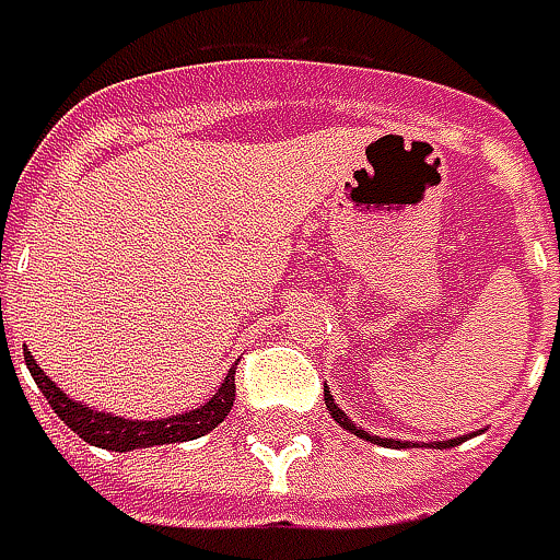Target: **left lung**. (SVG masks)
Here are the masks:
<instances>
[{
	"mask_svg": "<svg viewBox=\"0 0 560 560\" xmlns=\"http://www.w3.org/2000/svg\"><path fill=\"white\" fill-rule=\"evenodd\" d=\"M324 401H327V411H330V418L342 427V430H349V433H355V436H361V440H368V442H376V445H396V448H405V445H415V442H401V440H380V436H371L368 430H361L358 427L355 420L349 418L339 405H336V398L330 396V389L324 386ZM458 442H464V436H458V440H442V442H433V448H452V445H458Z\"/></svg>",
	"mask_w": 560,
	"mask_h": 560,
	"instance_id": "1",
	"label": "left lung"
}]
</instances>
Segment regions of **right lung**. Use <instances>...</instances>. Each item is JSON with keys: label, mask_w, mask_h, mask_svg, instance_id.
<instances>
[{"label": "right lung", "mask_w": 560, "mask_h": 560, "mask_svg": "<svg viewBox=\"0 0 560 560\" xmlns=\"http://www.w3.org/2000/svg\"><path fill=\"white\" fill-rule=\"evenodd\" d=\"M27 371L36 380V386L43 389L46 401L52 405V411L65 420L77 436L90 445L108 448V452H133V448H152V445H171V442L199 440L205 433H211L221 420L230 415L233 398H236V383H233V368L224 376V383L214 389V396L205 405L184 411V415H171L162 420H130L118 418L112 411H96L86 408L83 401H74L68 393H61L49 376L39 371L36 358L24 352Z\"/></svg>", "instance_id": "add662e5"}]
</instances>
